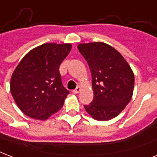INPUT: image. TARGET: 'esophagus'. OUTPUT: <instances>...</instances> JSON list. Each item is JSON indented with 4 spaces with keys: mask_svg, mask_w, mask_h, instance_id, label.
I'll use <instances>...</instances> for the list:
<instances>
[{
    "mask_svg": "<svg viewBox=\"0 0 157 157\" xmlns=\"http://www.w3.org/2000/svg\"><path fill=\"white\" fill-rule=\"evenodd\" d=\"M81 90H82V88L80 87V86H77V87L75 88V90H72V92L74 94H78L80 91H81Z\"/></svg>",
    "mask_w": 157,
    "mask_h": 157,
    "instance_id": "esophagus-1",
    "label": "esophagus"
}]
</instances>
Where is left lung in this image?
<instances>
[{
  "mask_svg": "<svg viewBox=\"0 0 157 157\" xmlns=\"http://www.w3.org/2000/svg\"><path fill=\"white\" fill-rule=\"evenodd\" d=\"M79 52L87 61L94 98L86 111L96 121L113 119L132 100L135 77L120 52L104 42L81 43Z\"/></svg>",
  "mask_w": 157,
  "mask_h": 157,
  "instance_id": "left-lung-1",
  "label": "left lung"
}]
</instances>
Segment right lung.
<instances>
[{"label":"right lung","instance_id":"add662e5","mask_svg":"<svg viewBox=\"0 0 157 157\" xmlns=\"http://www.w3.org/2000/svg\"><path fill=\"white\" fill-rule=\"evenodd\" d=\"M71 44L45 43L21 59L10 78V92L27 117L47 120L64 105L69 90L61 83L59 67Z\"/></svg>","mask_w":157,"mask_h":157}]
</instances>
